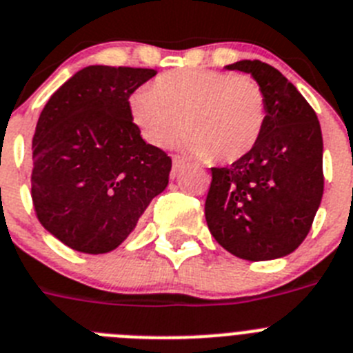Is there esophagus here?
Returning <instances> with one entry per match:
<instances>
[{"label": "esophagus", "mask_w": 353, "mask_h": 353, "mask_svg": "<svg viewBox=\"0 0 353 353\" xmlns=\"http://www.w3.org/2000/svg\"><path fill=\"white\" fill-rule=\"evenodd\" d=\"M185 161H186V159L183 158V156H174V158H172V165H174V174H176L177 170H179V168L183 167V165H185Z\"/></svg>", "instance_id": "1"}]
</instances>
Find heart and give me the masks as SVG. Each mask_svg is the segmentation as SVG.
I'll return each instance as SVG.
<instances>
[{
	"label": "heart",
	"instance_id": "b5f03b06",
	"mask_svg": "<svg viewBox=\"0 0 353 353\" xmlns=\"http://www.w3.org/2000/svg\"><path fill=\"white\" fill-rule=\"evenodd\" d=\"M133 124L145 142L165 147L185 128L181 143L197 158L232 163L249 154L263 133L266 103L252 78L214 69H176L151 90L130 99Z\"/></svg>",
	"mask_w": 353,
	"mask_h": 353
}]
</instances>
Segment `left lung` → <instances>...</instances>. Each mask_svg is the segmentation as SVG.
<instances>
[{"instance_id": "8db88e82", "label": "left lung", "mask_w": 353, "mask_h": 353, "mask_svg": "<svg viewBox=\"0 0 353 353\" xmlns=\"http://www.w3.org/2000/svg\"><path fill=\"white\" fill-rule=\"evenodd\" d=\"M252 76L266 103L263 133L249 154L211 168L204 214L232 256L268 261L305 240L323 195V139L316 113L275 67L259 60L225 65Z\"/></svg>"}]
</instances>
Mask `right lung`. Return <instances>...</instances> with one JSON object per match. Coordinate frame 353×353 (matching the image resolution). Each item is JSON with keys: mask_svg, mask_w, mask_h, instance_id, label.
Masks as SVG:
<instances>
[{"mask_svg": "<svg viewBox=\"0 0 353 353\" xmlns=\"http://www.w3.org/2000/svg\"><path fill=\"white\" fill-rule=\"evenodd\" d=\"M154 69L88 65L46 103L33 134L37 219L72 250L106 254L167 188L172 159L145 143L130 96Z\"/></svg>", "mask_w": 353, "mask_h": 353, "instance_id": "add662e5", "label": "right lung"}]
</instances>
